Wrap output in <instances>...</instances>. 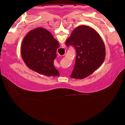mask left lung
Here are the masks:
<instances>
[{
  "instance_id": "obj_1",
  "label": "left lung",
  "mask_w": 125,
  "mask_h": 125,
  "mask_svg": "<svg viewBox=\"0 0 125 125\" xmlns=\"http://www.w3.org/2000/svg\"><path fill=\"white\" fill-rule=\"evenodd\" d=\"M76 50L74 69L71 78L84 79L102 65L105 58V46L96 31L87 26H79L74 30L65 42Z\"/></svg>"
}]
</instances>
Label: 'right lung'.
I'll return each mask as SVG.
<instances>
[{"label":"right lung","instance_id":"obj_1","mask_svg":"<svg viewBox=\"0 0 125 125\" xmlns=\"http://www.w3.org/2000/svg\"><path fill=\"white\" fill-rule=\"evenodd\" d=\"M60 44L49 31L39 27L31 31L22 41L21 54L30 69L46 76H59L54 65Z\"/></svg>","mask_w":125,"mask_h":125}]
</instances>
